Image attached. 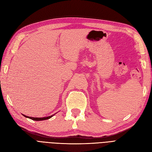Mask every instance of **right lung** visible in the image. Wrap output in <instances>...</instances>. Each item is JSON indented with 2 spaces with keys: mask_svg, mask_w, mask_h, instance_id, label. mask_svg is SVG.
Listing matches in <instances>:
<instances>
[{
  "mask_svg": "<svg viewBox=\"0 0 152 152\" xmlns=\"http://www.w3.org/2000/svg\"><path fill=\"white\" fill-rule=\"evenodd\" d=\"M54 115H50V116H49V117H40V118H38V117H28V116H26L25 115H23L24 117H26V118H30L31 119V120L33 121H44V120H47V119H49L50 118H51Z\"/></svg>",
  "mask_w": 152,
  "mask_h": 152,
  "instance_id": "right-lung-1",
  "label": "right lung"
}]
</instances>
